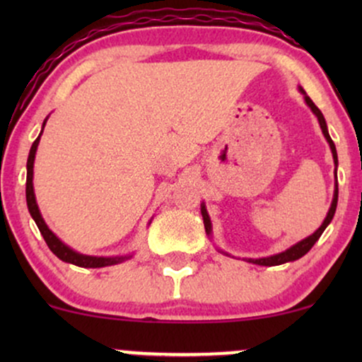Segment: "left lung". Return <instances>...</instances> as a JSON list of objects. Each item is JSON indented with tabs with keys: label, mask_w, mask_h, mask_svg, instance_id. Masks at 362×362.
<instances>
[{
	"label": "left lung",
	"mask_w": 362,
	"mask_h": 362,
	"mask_svg": "<svg viewBox=\"0 0 362 362\" xmlns=\"http://www.w3.org/2000/svg\"><path fill=\"white\" fill-rule=\"evenodd\" d=\"M300 91L303 93V97H305V102L306 105L310 107L311 112H313L315 115H317L318 122H320V127H322V132L323 136H325L328 146H330V151H332V156H334V165H335V189H334V199H332V204H330V209H328V213L325 216V219H323L322 226L318 228L317 231H315L313 235L306 236L305 240H301V242L294 243L293 247H289L288 250L281 252V253H276V255H271V257H262V259H245L247 262H250V264H257V265H265V267H272V265H281V264H286V262H294L298 259H301L303 255H306L311 250V247H313L315 243L318 242V238L322 236L323 231H325V228L330 224L332 219H334V214H335V209H337V199H339V184H337V165H339V160H337V149H335V144L334 141H332L330 134H328V129H327V122H325V117H323V114L320 112V109L317 105H315L313 102H311V98L306 95V91L301 88L300 86ZM201 214H202V219H204V228H206V233L207 236H213V224H211V218L209 214H207V209H206V204L202 202L201 204ZM224 253V255H230L228 252H223V250H218Z\"/></svg>",
	"instance_id": "left-lung-1"
}]
</instances>
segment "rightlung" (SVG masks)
Masks as SVG:
<instances>
[{
  "mask_svg": "<svg viewBox=\"0 0 362 362\" xmlns=\"http://www.w3.org/2000/svg\"><path fill=\"white\" fill-rule=\"evenodd\" d=\"M49 117H45L44 124H42V131L45 127V122H47ZM42 131H40L39 138L34 141L32 144L30 153H28V160H27V189H25V195H27V206H28V213H30L32 218L39 228L40 235L44 236L45 243L47 247L51 248V252L57 259H61L62 262H68V264L78 265V267H86V269H98V267H107V265H115L120 264V262H126L131 259L132 255H117V257H95V255H85V253H80L76 250H73L71 247H68L61 238H57L56 233L47 226L44 221L42 214H40L39 206H37L35 201V192H34V161H35V153H37V146H39L40 136H42ZM151 223V221H149Z\"/></svg>",
  "mask_w": 362,
  "mask_h": 362,
  "instance_id": "right-lung-1",
  "label": "right lung"
}]
</instances>
